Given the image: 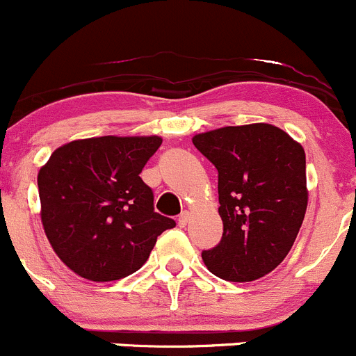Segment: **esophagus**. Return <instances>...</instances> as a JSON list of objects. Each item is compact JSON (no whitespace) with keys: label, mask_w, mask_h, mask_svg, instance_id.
<instances>
[{"label":"esophagus","mask_w":356,"mask_h":356,"mask_svg":"<svg viewBox=\"0 0 356 356\" xmlns=\"http://www.w3.org/2000/svg\"><path fill=\"white\" fill-rule=\"evenodd\" d=\"M188 218H190V214L186 211H183L181 214L178 216V225L181 226V228H185L186 226V222H188Z\"/></svg>","instance_id":"esophagus-1"}]
</instances>
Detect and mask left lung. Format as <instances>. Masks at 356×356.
I'll return each mask as SVG.
<instances>
[{"label": "left lung", "instance_id": "8db88e82", "mask_svg": "<svg viewBox=\"0 0 356 356\" xmlns=\"http://www.w3.org/2000/svg\"><path fill=\"white\" fill-rule=\"evenodd\" d=\"M218 170L222 238L202 252L212 274L259 280L291 250L307 211L305 151L267 123L225 127L192 138Z\"/></svg>", "mask_w": 356, "mask_h": 356}]
</instances>
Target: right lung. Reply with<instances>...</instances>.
<instances>
[{"label": "right lung", "instance_id": "obj_1", "mask_svg": "<svg viewBox=\"0 0 356 356\" xmlns=\"http://www.w3.org/2000/svg\"><path fill=\"white\" fill-rule=\"evenodd\" d=\"M159 137L73 140L51 154L38 177L44 232L79 276L116 281L140 269L161 233L177 226L154 211L140 178Z\"/></svg>", "mask_w": 356, "mask_h": 356}]
</instances>
